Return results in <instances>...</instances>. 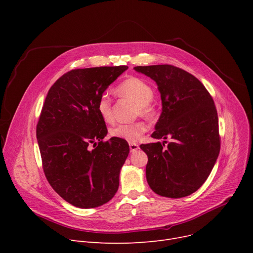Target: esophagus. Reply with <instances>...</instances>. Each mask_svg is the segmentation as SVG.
Instances as JSON below:
<instances>
[{"label": "esophagus", "mask_w": 253, "mask_h": 253, "mask_svg": "<svg viewBox=\"0 0 253 253\" xmlns=\"http://www.w3.org/2000/svg\"><path fill=\"white\" fill-rule=\"evenodd\" d=\"M129 148H130V152L133 153V152H136L139 149V145L136 144V143H130Z\"/></svg>", "instance_id": "1"}]
</instances>
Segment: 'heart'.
<instances>
[{
	"instance_id": "b5f03b06",
	"label": "heart",
	"mask_w": 253,
	"mask_h": 253,
	"mask_svg": "<svg viewBox=\"0 0 253 253\" xmlns=\"http://www.w3.org/2000/svg\"><path fill=\"white\" fill-rule=\"evenodd\" d=\"M116 91L120 96L129 98L137 104V114L148 119L155 116V106L151 102L154 97V91L143 80L135 77L128 78L117 87ZM97 111L105 122H111L113 120L112 102L108 94L100 96L97 102ZM147 129V125L142 121L120 124L111 129V135L128 142H136L142 137Z\"/></svg>"
}]
</instances>
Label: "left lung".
I'll use <instances>...</instances> for the list:
<instances>
[{"mask_svg":"<svg viewBox=\"0 0 253 253\" xmlns=\"http://www.w3.org/2000/svg\"><path fill=\"white\" fill-rule=\"evenodd\" d=\"M134 70L154 80L162 100L152 137L163 142L140 145L149 158L148 183L160 196L187 197L205 182L219 154L213 99L196 77L176 66L158 64ZM167 138L171 141L166 147Z\"/></svg>","mask_w":253,"mask_h":253,"instance_id":"obj_1","label":"left lung"}]
</instances>
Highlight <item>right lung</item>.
<instances>
[{"mask_svg":"<svg viewBox=\"0 0 253 253\" xmlns=\"http://www.w3.org/2000/svg\"><path fill=\"white\" fill-rule=\"evenodd\" d=\"M127 69L73 70L60 77L46 96L37 125L43 169L53 190L76 207L101 206L118 191L129 145L117 137L102 141L108 129L97 102Z\"/></svg>","mask_w":253,"mask_h":253,"instance_id":"add662e5","label":"right lung"}]
</instances>
